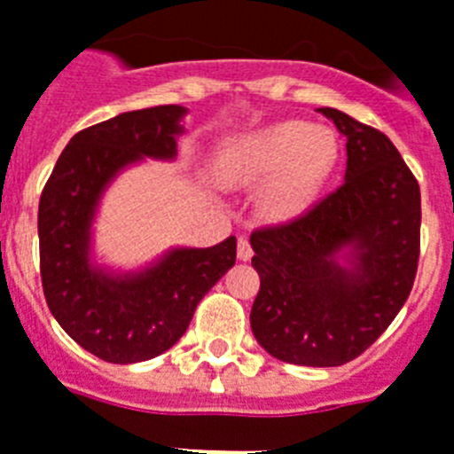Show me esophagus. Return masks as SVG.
<instances>
[{"mask_svg": "<svg viewBox=\"0 0 454 454\" xmlns=\"http://www.w3.org/2000/svg\"><path fill=\"white\" fill-rule=\"evenodd\" d=\"M251 256H254V249H251L249 239L242 235V238H238V258L239 261H251Z\"/></svg>", "mask_w": 454, "mask_h": 454, "instance_id": "obj_1", "label": "esophagus"}]
</instances>
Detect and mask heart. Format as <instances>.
<instances>
[{"mask_svg":"<svg viewBox=\"0 0 454 454\" xmlns=\"http://www.w3.org/2000/svg\"><path fill=\"white\" fill-rule=\"evenodd\" d=\"M337 161V140L307 121H279L233 140L219 156L226 184H254L273 177L261 207L274 219H291L309 207Z\"/></svg>","mask_w":454,"mask_h":454,"instance_id":"b5f03b06","label":"heart"}]
</instances>
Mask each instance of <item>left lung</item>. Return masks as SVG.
<instances>
[{"label": "left lung", "instance_id": "1", "mask_svg": "<svg viewBox=\"0 0 454 454\" xmlns=\"http://www.w3.org/2000/svg\"><path fill=\"white\" fill-rule=\"evenodd\" d=\"M346 138L344 182L298 219L251 233V330L277 360L339 367L403 307L420 258V186L386 133L318 108Z\"/></svg>", "mask_w": 454, "mask_h": 454}]
</instances>
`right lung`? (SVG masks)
Listing matches in <instances>:
<instances>
[{"instance_id":"1","label":"right lung","mask_w":454,"mask_h":454,"mask_svg":"<svg viewBox=\"0 0 454 454\" xmlns=\"http://www.w3.org/2000/svg\"><path fill=\"white\" fill-rule=\"evenodd\" d=\"M182 106L131 110L82 129L57 159L39 200L45 302L68 337L106 363L161 356L186 333L198 302L235 265L231 235L207 249L177 247L138 272L90 261L91 221L117 173L145 156L173 161Z\"/></svg>"}]
</instances>
